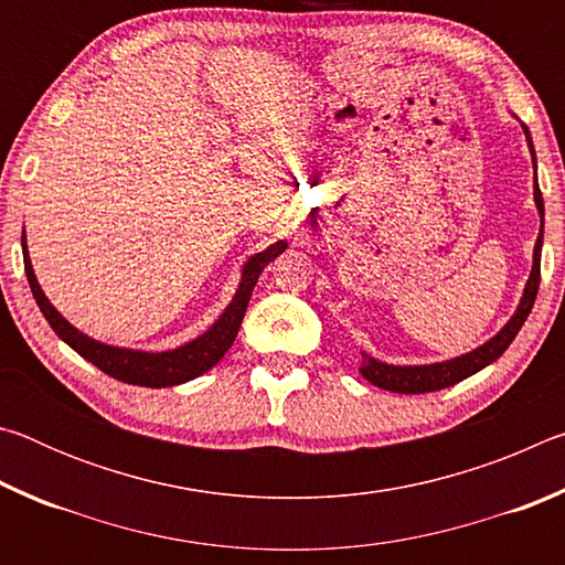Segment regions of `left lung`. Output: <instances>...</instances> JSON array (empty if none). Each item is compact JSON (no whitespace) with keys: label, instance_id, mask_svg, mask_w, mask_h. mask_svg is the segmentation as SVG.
I'll return each instance as SVG.
<instances>
[{"label":"left lung","instance_id":"1","mask_svg":"<svg viewBox=\"0 0 565 565\" xmlns=\"http://www.w3.org/2000/svg\"><path fill=\"white\" fill-rule=\"evenodd\" d=\"M525 141H529L531 149V159H533V169H535V151H533V141H531V131L525 124H521ZM533 202L535 209L541 214V232L539 238H535L533 246V266L529 274V281H525L523 296L519 301V309H515L513 317L505 321V327L495 333L493 339H489L481 347L461 353V356L448 359V361H438V363H424V366H394V363H384L374 356H369L366 351H361V376L371 381V384L386 391H394V394H428V391H441L458 384L468 376L478 374V371L489 366L501 353L511 347V341L515 339V333L521 331L523 321L529 319V313L533 309L535 294H539V284H541V246H543V196L539 189V181L533 184Z\"/></svg>","mask_w":565,"mask_h":565}]
</instances>
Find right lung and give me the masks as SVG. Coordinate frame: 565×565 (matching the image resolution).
Segmentation results:
<instances>
[{
  "label": "right lung",
  "instance_id": "right-lung-1",
  "mask_svg": "<svg viewBox=\"0 0 565 565\" xmlns=\"http://www.w3.org/2000/svg\"><path fill=\"white\" fill-rule=\"evenodd\" d=\"M286 246L289 244L281 238V242H276L269 248H264V252L254 254L252 259L244 264L242 281H238V289L234 294L232 303L226 306L222 317H218L212 327L202 333V337L191 339L184 343V347H177L169 351H139V349L109 347V343L92 339L79 329H74L72 323L54 309L52 301L44 296L40 281H36L30 252H26V234L22 232L26 281H30L36 306H40V311L44 313V319L50 321V327L54 329L56 337H60L64 343H70L79 356L92 361L94 366L102 369L107 376L124 381V384L147 386V388L186 384V381L206 374L209 369L216 366V363L224 359V353L232 349L238 327H242L248 299H252V291L256 281H259L264 266L271 264L279 254H284Z\"/></svg>",
  "mask_w": 565,
  "mask_h": 565
}]
</instances>
